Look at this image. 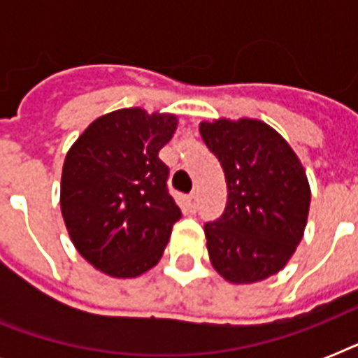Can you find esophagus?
Here are the masks:
<instances>
[{
	"mask_svg": "<svg viewBox=\"0 0 358 358\" xmlns=\"http://www.w3.org/2000/svg\"><path fill=\"white\" fill-rule=\"evenodd\" d=\"M185 208H187L191 213L196 212V195L185 196Z\"/></svg>",
	"mask_w": 358,
	"mask_h": 358,
	"instance_id": "34e87169",
	"label": "esophagus"
}]
</instances>
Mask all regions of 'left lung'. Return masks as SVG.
Returning <instances> with one entry per match:
<instances>
[{"label": "left lung", "mask_w": 358, "mask_h": 358, "mask_svg": "<svg viewBox=\"0 0 358 358\" xmlns=\"http://www.w3.org/2000/svg\"><path fill=\"white\" fill-rule=\"evenodd\" d=\"M199 129L229 189L223 215L204 224L213 269L232 284L271 277L305 234L310 208L305 169L288 141L262 120L219 119Z\"/></svg>", "instance_id": "left-lung-1"}]
</instances>
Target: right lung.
<instances>
[{
	"label": "right lung",
	"instance_id": "right-lung-1",
	"mask_svg": "<svg viewBox=\"0 0 358 358\" xmlns=\"http://www.w3.org/2000/svg\"><path fill=\"white\" fill-rule=\"evenodd\" d=\"M176 126V115L117 109L89 124L64 157V224L78 252L109 277L134 278L156 266L182 217L157 157Z\"/></svg>",
	"mask_w": 358,
	"mask_h": 358
}]
</instances>
